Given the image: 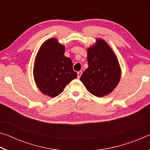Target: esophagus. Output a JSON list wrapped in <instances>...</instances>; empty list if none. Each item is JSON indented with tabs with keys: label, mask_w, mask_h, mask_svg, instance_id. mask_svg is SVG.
I'll use <instances>...</instances> for the list:
<instances>
[{
	"label": "esophagus",
	"mask_w": 150,
	"mask_h": 150,
	"mask_svg": "<svg viewBox=\"0 0 150 150\" xmlns=\"http://www.w3.org/2000/svg\"><path fill=\"white\" fill-rule=\"evenodd\" d=\"M81 75H82V71H78L77 72V78L79 79L81 77Z\"/></svg>",
	"instance_id": "obj_1"
}]
</instances>
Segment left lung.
I'll list each match as a JSON object with an SVG mask.
<instances>
[{"label": "left lung", "mask_w": 150, "mask_h": 150, "mask_svg": "<svg viewBox=\"0 0 150 150\" xmlns=\"http://www.w3.org/2000/svg\"><path fill=\"white\" fill-rule=\"evenodd\" d=\"M88 67L80 79L92 95L102 97L111 93L120 81V65L112 50L101 39L87 50Z\"/></svg>", "instance_id": "left-lung-1"}]
</instances>
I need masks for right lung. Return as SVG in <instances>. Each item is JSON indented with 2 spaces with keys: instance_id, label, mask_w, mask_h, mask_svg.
Returning a JSON list of instances; mask_svg holds the SVG:
<instances>
[{
  "instance_id": "1",
  "label": "right lung",
  "mask_w": 150,
  "mask_h": 150,
  "mask_svg": "<svg viewBox=\"0 0 150 150\" xmlns=\"http://www.w3.org/2000/svg\"><path fill=\"white\" fill-rule=\"evenodd\" d=\"M65 47L55 38L45 41L36 55L34 67L35 83L45 95L55 97L77 77L71 59L64 55Z\"/></svg>"
}]
</instances>
